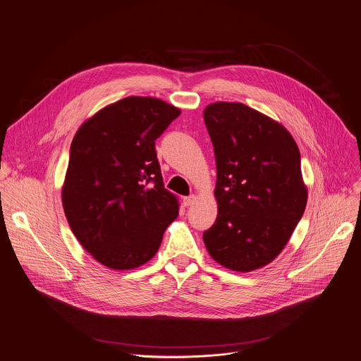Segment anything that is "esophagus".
<instances>
[{
  "instance_id": "esophagus-1",
  "label": "esophagus",
  "mask_w": 361,
  "mask_h": 361,
  "mask_svg": "<svg viewBox=\"0 0 361 361\" xmlns=\"http://www.w3.org/2000/svg\"><path fill=\"white\" fill-rule=\"evenodd\" d=\"M184 205L185 207H190V205H192L194 204V201H195V195H188V197H184Z\"/></svg>"
}]
</instances>
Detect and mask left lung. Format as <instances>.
<instances>
[{"label": "left lung", "mask_w": 361, "mask_h": 361, "mask_svg": "<svg viewBox=\"0 0 361 361\" xmlns=\"http://www.w3.org/2000/svg\"><path fill=\"white\" fill-rule=\"evenodd\" d=\"M204 122L214 146L218 202L204 244L231 271L259 269L281 254L306 208L298 145L282 125L244 103H212Z\"/></svg>", "instance_id": "obj_1"}]
</instances>
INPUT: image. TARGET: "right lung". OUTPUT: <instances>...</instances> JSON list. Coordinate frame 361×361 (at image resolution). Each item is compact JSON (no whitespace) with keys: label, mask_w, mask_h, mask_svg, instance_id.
Returning a JSON list of instances; mask_svg holds the SVG:
<instances>
[{"label":"right lung","mask_w":361,"mask_h":361,"mask_svg":"<svg viewBox=\"0 0 361 361\" xmlns=\"http://www.w3.org/2000/svg\"><path fill=\"white\" fill-rule=\"evenodd\" d=\"M180 113L160 99L129 96L99 110L72 140L63 211L80 245L110 269L149 262L178 215L156 140Z\"/></svg>","instance_id":"obj_1"}]
</instances>
